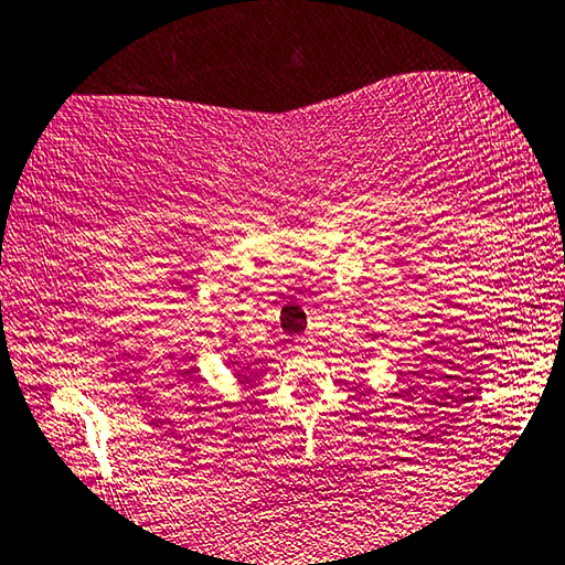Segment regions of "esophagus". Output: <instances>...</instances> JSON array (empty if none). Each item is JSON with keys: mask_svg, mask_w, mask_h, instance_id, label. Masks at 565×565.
I'll return each mask as SVG.
<instances>
[{"mask_svg": "<svg viewBox=\"0 0 565 565\" xmlns=\"http://www.w3.org/2000/svg\"><path fill=\"white\" fill-rule=\"evenodd\" d=\"M295 343H298L300 351H306V349H310L312 338H310V335H298V341H295Z\"/></svg>", "mask_w": 565, "mask_h": 565, "instance_id": "esophagus-1", "label": "esophagus"}]
</instances>
